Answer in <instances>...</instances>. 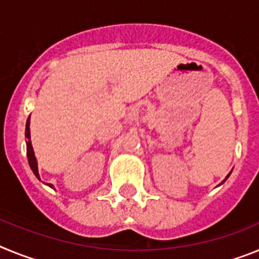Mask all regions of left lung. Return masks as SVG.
<instances>
[{
  "label": "left lung",
  "mask_w": 259,
  "mask_h": 259,
  "mask_svg": "<svg viewBox=\"0 0 259 259\" xmlns=\"http://www.w3.org/2000/svg\"><path fill=\"white\" fill-rule=\"evenodd\" d=\"M230 174H231V172H230ZM230 174H228V175H227V178H228V176H230ZM227 178H226V179H227ZM226 179H224L223 182H222V183H224V182H226Z\"/></svg>",
  "instance_id": "obj_1"
}]
</instances>
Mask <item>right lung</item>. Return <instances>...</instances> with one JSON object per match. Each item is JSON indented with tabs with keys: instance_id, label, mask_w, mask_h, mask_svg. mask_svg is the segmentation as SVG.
Returning <instances> with one entry per match:
<instances>
[{
	"instance_id": "right-lung-1",
	"label": "right lung",
	"mask_w": 259,
	"mask_h": 259,
	"mask_svg": "<svg viewBox=\"0 0 259 259\" xmlns=\"http://www.w3.org/2000/svg\"><path fill=\"white\" fill-rule=\"evenodd\" d=\"M26 137H27V157H28V163L29 167H31V170L33 171V174L36 175L38 180H40V175H38V170H37V161H36V157H35V153H33V148H32V144H31V132H29V116L27 119V124H26ZM49 187H52V184H48Z\"/></svg>"
}]
</instances>
